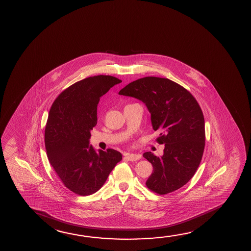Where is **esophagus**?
<instances>
[{"instance_id":"obj_1","label":"esophagus","mask_w":251,"mask_h":251,"mask_svg":"<svg viewBox=\"0 0 251 251\" xmlns=\"http://www.w3.org/2000/svg\"><path fill=\"white\" fill-rule=\"evenodd\" d=\"M126 158H127L128 160L134 161V160H138V159H140L141 155L136 154V153H127V154H126Z\"/></svg>"}]
</instances>
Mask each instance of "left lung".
I'll use <instances>...</instances> for the list:
<instances>
[{"mask_svg":"<svg viewBox=\"0 0 251 251\" xmlns=\"http://www.w3.org/2000/svg\"><path fill=\"white\" fill-rule=\"evenodd\" d=\"M119 94L147 105L153 130L160 131L158 141L165 144L163 155L143 154L153 167L147 187L159 195L183 187L199 167L205 148V121L194 96L174 81L156 76L135 80Z\"/></svg>","mask_w":251,"mask_h":251,"instance_id":"left-lung-1","label":"left lung"}]
</instances>
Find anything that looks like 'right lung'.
I'll return each instance as SVG.
<instances>
[{"label": "right lung", "instance_id": "add662e5", "mask_svg": "<svg viewBox=\"0 0 251 251\" xmlns=\"http://www.w3.org/2000/svg\"><path fill=\"white\" fill-rule=\"evenodd\" d=\"M121 82L104 75L84 78L61 92L50 110L44 131L49 161L64 186L76 195L98 191L122 159L120 151L97 152L90 145L100 98Z\"/></svg>", "mask_w": 251, "mask_h": 251}]
</instances>
